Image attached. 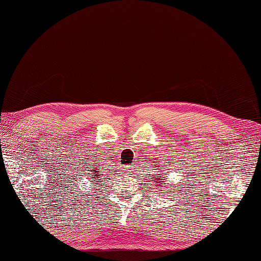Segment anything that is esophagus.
<instances>
[{"label": "esophagus", "instance_id": "1", "mask_svg": "<svg viewBox=\"0 0 261 261\" xmlns=\"http://www.w3.org/2000/svg\"><path fill=\"white\" fill-rule=\"evenodd\" d=\"M124 171H125V172H131L129 166H124Z\"/></svg>", "mask_w": 261, "mask_h": 261}]
</instances>
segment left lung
Segmentation results:
<instances>
[{
    "mask_svg": "<svg viewBox=\"0 0 261 261\" xmlns=\"http://www.w3.org/2000/svg\"><path fill=\"white\" fill-rule=\"evenodd\" d=\"M160 175H162V173H161V174ZM157 179L158 181H156L155 180ZM163 180H164V178H163V176H160V177H156V178H154V177H152V181H154V182H157V185H156V187H160V188H162V183L161 182H163ZM166 185H167V183H166Z\"/></svg>",
    "mask_w": 261,
    "mask_h": 261,
    "instance_id": "8db88e82",
    "label": "left lung"
}]
</instances>
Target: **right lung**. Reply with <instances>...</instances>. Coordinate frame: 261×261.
<instances>
[{"label":"right lung","mask_w":261,"mask_h":261,"mask_svg":"<svg viewBox=\"0 0 261 261\" xmlns=\"http://www.w3.org/2000/svg\"><path fill=\"white\" fill-rule=\"evenodd\" d=\"M91 168H94V167H91ZM91 171H93V178H94V180H98V177H101L100 174L98 173V171H97V168H95V170H91ZM96 182H98V181H95V183Z\"/></svg>","instance_id":"obj_1"}]
</instances>
